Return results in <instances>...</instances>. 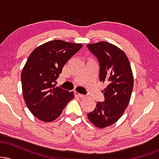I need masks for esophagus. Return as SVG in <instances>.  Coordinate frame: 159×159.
Returning <instances> with one entry per match:
<instances>
[{"label": "esophagus", "mask_w": 159, "mask_h": 159, "mask_svg": "<svg viewBox=\"0 0 159 159\" xmlns=\"http://www.w3.org/2000/svg\"><path fill=\"white\" fill-rule=\"evenodd\" d=\"M75 96H77V97H79V98H84V97H85L84 95L79 93H78V92H75Z\"/></svg>", "instance_id": "1"}]
</instances>
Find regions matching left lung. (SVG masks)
Segmentation results:
<instances>
[{
	"label": "left lung",
	"instance_id": "1",
	"mask_svg": "<svg viewBox=\"0 0 159 159\" xmlns=\"http://www.w3.org/2000/svg\"><path fill=\"white\" fill-rule=\"evenodd\" d=\"M97 57L100 66L99 79L107 84L102 90L105 101L97 102L87 114L95 126L105 128L116 123L129 105L134 85L131 65L125 53L107 42L87 45Z\"/></svg>",
	"mask_w": 159,
	"mask_h": 159
}]
</instances>
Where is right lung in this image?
<instances>
[{
	"label": "right lung",
	"instance_id": "add662e5",
	"mask_svg": "<svg viewBox=\"0 0 159 159\" xmlns=\"http://www.w3.org/2000/svg\"><path fill=\"white\" fill-rule=\"evenodd\" d=\"M82 44L52 40L36 48L27 58L21 75L23 97L34 116L52 122L74 98V93L56 87V80L67 61Z\"/></svg>",
	"mask_w": 159,
	"mask_h": 159
}]
</instances>
